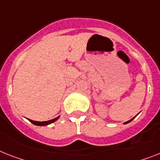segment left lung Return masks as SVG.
I'll use <instances>...</instances> for the list:
<instances>
[{
  "mask_svg": "<svg viewBox=\"0 0 160 160\" xmlns=\"http://www.w3.org/2000/svg\"><path fill=\"white\" fill-rule=\"evenodd\" d=\"M135 117H136V116H135ZM135 117H133V118H132V119H129V120H128V121H127V122H124V123H124V124H126V123H129V122H131V121H132V119H133L134 118H135Z\"/></svg>",
  "mask_w": 160,
  "mask_h": 160,
  "instance_id": "obj_1",
  "label": "left lung"
}]
</instances>
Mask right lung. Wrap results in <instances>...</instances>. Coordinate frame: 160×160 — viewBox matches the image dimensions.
I'll list each match as a JSON object with an SVG mask.
<instances>
[{"instance_id":"add662e5","label":"right lung","mask_w":160,"mask_h":160,"mask_svg":"<svg viewBox=\"0 0 160 160\" xmlns=\"http://www.w3.org/2000/svg\"><path fill=\"white\" fill-rule=\"evenodd\" d=\"M59 117L60 116H58V117L54 118V119H50V120H48V121H41V122L35 121V120H32V119H28V120H29L31 123H32L33 124H35V125H37V126H45V125H49V124H50V123L55 122Z\"/></svg>"}]
</instances>
